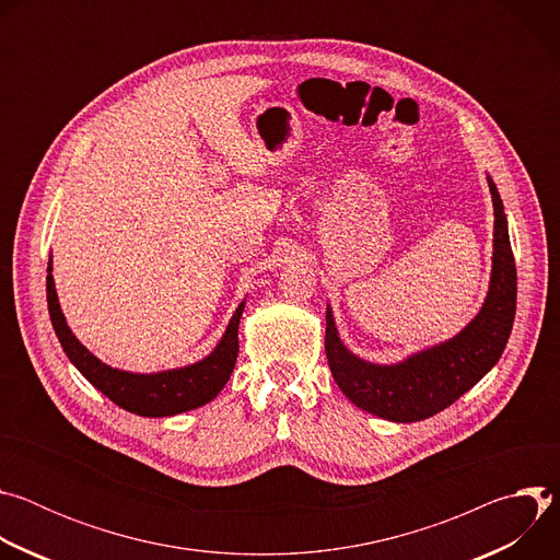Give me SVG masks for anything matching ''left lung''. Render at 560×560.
Listing matches in <instances>:
<instances>
[{"label":"left lung","instance_id":"left-lung-1","mask_svg":"<svg viewBox=\"0 0 560 560\" xmlns=\"http://www.w3.org/2000/svg\"><path fill=\"white\" fill-rule=\"evenodd\" d=\"M494 255L486 303L452 339L394 365H376L352 354L339 339L335 316L326 310V354L330 372L350 401L381 419L415 423L439 415L481 381L501 359L516 314V264L508 217L494 182Z\"/></svg>","mask_w":560,"mask_h":560}]
</instances>
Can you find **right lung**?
I'll return each mask as SVG.
<instances>
[{
  "mask_svg": "<svg viewBox=\"0 0 560 560\" xmlns=\"http://www.w3.org/2000/svg\"><path fill=\"white\" fill-rule=\"evenodd\" d=\"M50 272H52V261H48L46 299H48V312H50L55 335L66 357L70 359V363L82 372L102 394H106L115 406L139 417H175L210 404L228 383L238 354L236 332H238V318L244 314L246 301H242V305L234 310L221 341L206 359L177 370L135 374V372H124L102 363L93 352H89L82 343L77 341L59 307V299H57V290Z\"/></svg>",
  "mask_w": 560,
  "mask_h": 560,
  "instance_id": "obj_1",
  "label": "right lung"
}]
</instances>
